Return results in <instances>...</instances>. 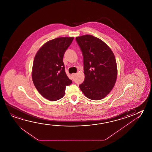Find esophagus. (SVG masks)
<instances>
[{"mask_svg": "<svg viewBox=\"0 0 152 152\" xmlns=\"http://www.w3.org/2000/svg\"><path fill=\"white\" fill-rule=\"evenodd\" d=\"M76 76V74H75V73H74V74H72V77L73 78H74V77H75Z\"/></svg>", "mask_w": 152, "mask_h": 152, "instance_id": "1", "label": "esophagus"}]
</instances>
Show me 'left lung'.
<instances>
[{"label":"left lung","mask_w":152,"mask_h":152,"mask_svg":"<svg viewBox=\"0 0 152 152\" xmlns=\"http://www.w3.org/2000/svg\"><path fill=\"white\" fill-rule=\"evenodd\" d=\"M84 58L85 80L80 88L91 100H101L114 86L117 76L116 61L107 44L91 35L76 38Z\"/></svg>","instance_id":"8db88e82"}]
</instances>
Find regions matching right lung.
<instances>
[{
    "label": "right lung",
    "mask_w": 152,
    "mask_h": 152,
    "mask_svg": "<svg viewBox=\"0 0 152 152\" xmlns=\"http://www.w3.org/2000/svg\"><path fill=\"white\" fill-rule=\"evenodd\" d=\"M74 37H59L50 40L40 47L33 62L32 79L35 87L50 101L63 97L66 87L72 81L65 71L63 57Z\"/></svg>",
    "instance_id": "obj_1"
}]
</instances>
